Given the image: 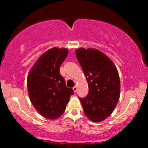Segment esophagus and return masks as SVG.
<instances>
[{"instance_id": "1", "label": "esophagus", "mask_w": 148, "mask_h": 148, "mask_svg": "<svg viewBox=\"0 0 148 148\" xmlns=\"http://www.w3.org/2000/svg\"><path fill=\"white\" fill-rule=\"evenodd\" d=\"M73 90H74V92H77V86H74V87H73Z\"/></svg>"}]
</instances>
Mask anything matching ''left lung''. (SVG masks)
<instances>
[{
	"label": "left lung",
	"instance_id": "1",
	"mask_svg": "<svg viewBox=\"0 0 148 148\" xmlns=\"http://www.w3.org/2000/svg\"><path fill=\"white\" fill-rule=\"evenodd\" d=\"M76 55L89 86L88 95L79 99L86 117L93 122H101L112 113L118 102V71L113 62L97 49L81 48L76 50Z\"/></svg>",
	"mask_w": 148,
	"mask_h": 148
}]
</instances>
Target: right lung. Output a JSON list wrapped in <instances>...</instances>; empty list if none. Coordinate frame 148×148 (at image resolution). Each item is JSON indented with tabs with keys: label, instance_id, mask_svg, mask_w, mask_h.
<instances>
[{
	"label": "right lung",
	"instance_id": "add662e5",
	"mask_svg": "<svg viewBox=\"0 0 148 148\" xmlns=\"http://www.w3.org/2000/svg\"><path fill=\"white\" fill-rule=\"evenodd\" d=\"M68 54L66 49L53 48L40 56L27 78L30 100L43 117L54 120L65 111L74 90L66 85L59 72Z\"/></svg>",
	"mask_w": 148,
	"mask_h": 148
}]
</instances>
